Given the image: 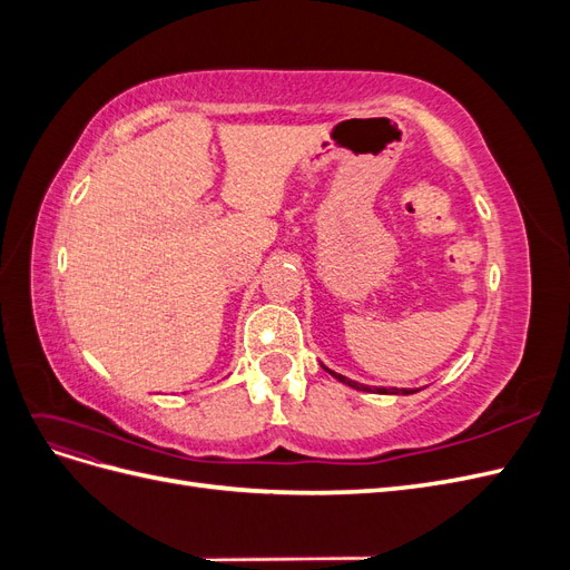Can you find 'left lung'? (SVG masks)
<instances>
[{
    "mask_svg": "<svg viewBox=\"0 0 570 570\" xmlns=\"http://www.w3.org/2000/svg\"><path fill=\"white\" fill-rule=\"evenodd\" d=\"M323 368H325V366H323ZM325 371L331 373L333 377H337L340 383L350 385V387H354V390H361V392H377V394H413V392H419V390H400V387H371V385H364V383L350 381V377H344V375H340V373H335V371H331V368H325Z\"/></svg>",
    "mask_w": 570,
    "mask_h": 570,
    "instance_id": "left-lung-1",
    "label": "left lung"
}]
</instances>
